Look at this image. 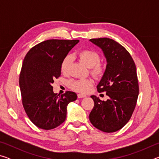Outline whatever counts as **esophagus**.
<instances>
[{
    "label": "esophagus",
    "mask_w": 159,
    "mask_h": 159,
    "mask_svg": "<svg viewBox=\"0 0 159 159\" xmlns=\"http://www.w3.org/2000/svg\"><path fill=\"white\" fill-rule=\"evenodd\" d=\"M78 98H85L86 97V95H83V94H78Z\"/></svg>",
    "instance_id": "obj_1"
}]
</instances>
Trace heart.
I'll return each instance as SVG.
<instances>
[{
    "label": "heart",
    "mask_w": 159,
    "mask_h": 159,
    "mask_svg": "<svg viewBox=\"0 0 159 159\" xmlns=\"http://www.w3.org/2000/svg\"><path fill=\"white\" fill-rule=\"evenodd\" d=\"M79 60L85 64L86 66L90 68V74L97 79H99L104 76L105 73V66L99 62L100 57L99 54L93 50L86 49L80 51L78 54ZM73 61V57L68 55L65 56L61 61L60 69L62 74H66L69 71V66ZM94 84V81L91 79L71 80L69 82V87L76 92L85 93L89 91L90 88Z\"/></svg>",
    "instance_id": "b5f03b06"
}]
</instances>
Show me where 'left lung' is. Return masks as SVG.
Listing matches in <instances>:
<instances>
[{
	"label": "left lung",
	"instance_id": "1",
	"mask_svg": "<svg viewBox=\"0 0 159 159\" xmlns=\"http://www.w3.org/2000/svg\"><path fill=\"white\" fill-rule=\"evenodd\" d=\"M90 41L100 48L106 57L105 73L97 88L109 98L102 101L91 96L95 104L89 119L99 130L114 133L129 121L135 108L139 94L136 66L128 50L114 40L100 38Z\"/></svg>",
	"mask_w": 159,
	"mask_h": 159
}]
</instances>
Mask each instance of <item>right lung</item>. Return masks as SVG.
Listing matches in <instances>:
<instances>
[{
	"label": "right lung",
	"mask_w": 159,
	"mask_h": 159,
	"mask_svg": "<svg viewBox=\"0 0 159 159\" xmlns=\"http://www.w3.org/2000/svg\"><path fill=\"white\" fill-rule=\"evenodd\" d=\"M79 40L51 39L30 49L20 75L22 104L29 119L38 128L51 130L64 122L67 105L77 99L74 92L54 93L52 84L61 75L64 57Z\"/></svg>",
	"instance_id": "right-lung-1"
}]
</instances>
